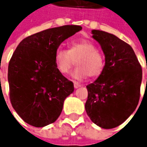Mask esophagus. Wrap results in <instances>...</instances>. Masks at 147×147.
<instances>
[{"label":"esophagus","mask_w":147,"mask_h":147,"mask_svg":"<svg viewBox=\"0 0 147 147\" xmlns=\"http://www.w3.org/2000/svg\"><path fill=\"white\" fill-rule=\"evenodd\" d=\"M74 88H78L81 87V84H79L78 82H74Z\"/></svg>","instance_id":"esophagus-1"}]
</instances>
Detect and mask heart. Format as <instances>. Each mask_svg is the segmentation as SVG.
<instances>
[{
    "instance_id": "1",
    "label": "heart",
    "mask_w": 147,
    "mask_h": 147,
    "mask_svg": "<svg viewBox=\"0 0 147 147\" xmlns=\"http://www.w3.org/2000/svg\"><path fill=\"white\" fill-rule=\"evenodd\" d=\"M76 61L77 67L71 76L81 80L86 77L99 76L104 69L103 55L88 40L75 41L69 44V50L58 48L55 53V65L59 73L68 74Z\"/></svg>"
}]
</instances>
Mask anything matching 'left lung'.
<instances>
[{
    "instance_id": "8db88e82",
    "label": "left lung",
    "mask_w": 147,
    "mask_h": 147,
    "mask_svg": "<svg viewBox=\"0 0 147 147\" xmlns=\"http://www.w3.org/2000/svg\"><path fill=\"white\" fill-rule=\"evenodd\" d=\"M105 55L104 69L87 86L85 110L97 126L110 129L120 125L136 110L140 99L142 66L134 51L115 35L92 30Z\"/></svg>"
}]
</instances>
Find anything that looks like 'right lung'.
<instances>
[{
  "label": "right lung",
  "instance_id": "right-lung-1",
  "mask_svg": "<svg viewBox=\"0 0 147 147\" xmlns=\"http://www.w3.org/2000/svg\"><path fill=\"white\" fill-rule=\"evenodd\" d=\"M82 30L78 25L49 28L24 38L9 60V99L27 123L44 127L55 121L74 83L57 70L55 53L59 45Z\"/></svg>",
  "mask_w": 147,
  "mask_h": 147
}]
</instances>
